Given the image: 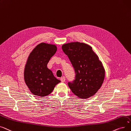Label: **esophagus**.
Instances as JSON below:
<instances>
[{"label": "esophagus", "mask_w": 131, "mask_h": 131, "mask_svg": "<svg viewBox=\"0 0 131 131\" xmlns=\"http://www.w3.org/2000/svg\"><path fill=\"white\" fill-rule=\"evenodd\" d=\"M61 81L62 82H64L65 81H66V78H65V77L64 76H63V77H62L61 78Z\"/></svg>", "instance_id": "34e87169"}]
</instances>
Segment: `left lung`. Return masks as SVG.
I'll list each match as a JSON object with an SVG mask.
<instances>
[{
    "mask_svg": "<svg viewBox=\"0 0 131 131\" xmlns=\"http://www.w3.org/2000/svg\"><path fill=\"white\" fill-rule=\"evenodd\" d=\"M62 50L69 58L75 71V79L68 83L74 94L80 99H88L100 89L105 70L98 56L91 46L83 42L65 43Z\"/></svg>",
    "mask_w": 131,
    "mask_h": 131,
    "instance_id": "1",
    "label": "left lung"
}]
</instances>
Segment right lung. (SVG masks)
Masks as SVG:
<instances>
[{"label":"right lung","instance_id":"add662e5","mask_svg":"<svg viewBox=\"0 0 131 131\" xmlns=\"http://www.w3.org/2000/svg\"><path fill=\"white\" fill-rule=\"evenodd\" d=\"M57 51L55 45L41 42L30 53L24 68V81L35 95L44 97L51 94L61 82L47 68V63Z\"/></svg>","mask_w":131,"mask_h":131}]
</instances>
